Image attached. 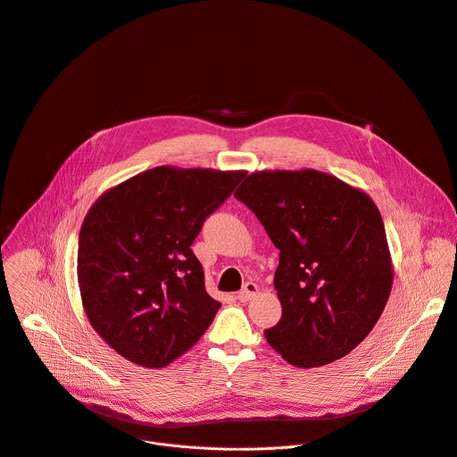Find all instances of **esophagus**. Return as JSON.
<instances>
[{"label": "esophagus", "mask_w": 457, "mask_h": 457, "mask_svg": "<svg viewBox=\"0 0 457 457\" xmlns=\"http://www.w3.org/2000/svg\"><path fill=\"white\" fill-rule=\"evenodd\" d=\"M257 294H259V286L255 282H245L237 297L240 303H247V301H252Z\"/></svg>", "instance_id": "esophagus-1"}]
</instances>
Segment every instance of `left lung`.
Wrapping results in <instances>:
<instances>
[{"mask_svg":"<svg viewBox=\"0 0 457 457\" xmlns=\"http://www.w3.org/2000/svg\"><path fill=\"white\" fill-rule=\"evenodd\" d=\"M278 253L280 320L266 341L289 364L315 368L350 353L379 320L392 261L378 205L313 170L261 171L235 193Z\"/></svg>","mask_w":457,"mask_h":457,"instance_id":"left-lung-1","label":"left lung"}]
</instances>
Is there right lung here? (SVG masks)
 I'll list each match as a JSON object with an SVG mask.
<instances>
[{
  "instance_id": "add662e5",
  "label": "right lung",
  "mask_w": 457,
  "mask_h": 457,
  "mask_svg": "<svg viewBox=\"0 0 457 457\" xmlns=\"http://www.w3.org/2000/svg\"><path fill=\"white\" fill-rule=\"evenodd\" d=\"M244 171L162 165L104 193L78 240V286L89 322L120 355L162 368L186 353L220 303L191 244Z\"/></svg>"
}]
</instances>
